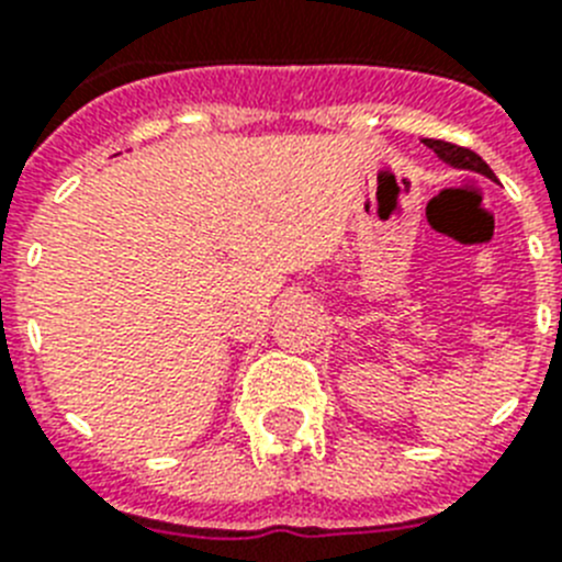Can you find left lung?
Masks as SVG:
<instances>
[{"instance_id": "obj_1", "label": "left lung", "mask_w": 562, "mask_h": 562, "mask_svg": "<svg viewBox=\"0 0 562 562\" xmlns=\"http://www.w3.org/2000/svg\"><path fill=\"white\" fill-rule=\"evenodd\" d=\"M425 146L434 148V151L439 154L441 160L450 162V166L467 168V171H475V173H484V177H490V180H495L493 168L486 166V162L481 160L479 154L470 151V148L456 146V143H448V140H434V137H425Z\"/></svg>"}]
</instances>
